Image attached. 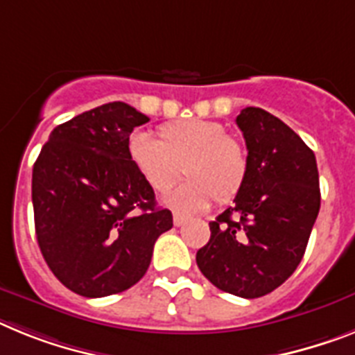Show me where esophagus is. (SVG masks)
<instances>
[{"instance_id":"esophagus-1","label":"esophagus","mask_w":355,"mask_h":355,"mask_svg":"<svg viewBox=\"0 0 355 355\" xmlns=\"http://www.w3.org/2000/svg\"><path fill=\"white\" fill-rule=\"evenodd\" d=\"M190 217L187 214H183V211H174V224L175 226H183L187 220H189Z\"/></svg>"}]
</instances>
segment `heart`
<instances>
[{
	"mask_svg": "<svg viewBox=\"0 0 355 355\" xmlns=\"http://www.w3.org/2000/svg\"><path fill=\"white\" fill-rule=\"evenodd\" d=\"M129 159L145 183L163 193L180 180L187 183L166 198L172 207L199 210L211 199L228 201L248 175V153L239 138L226 135L223 123L211 120H180L157 129V140L136 132L129 140Z\"/></svg>",
	"mask_w": 355,
	"mask_h": 355,
	"instance_id": "obj_1",
	"label": "heart"
}]
</instances>
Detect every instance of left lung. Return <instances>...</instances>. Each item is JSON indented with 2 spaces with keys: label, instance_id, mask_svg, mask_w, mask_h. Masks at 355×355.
<instances>
[{
  "label": "left lung",
  "instance_id": "obj_1",
  "mask_svg": "<svg viewBox=\"0 0 355 355\" xmlns=\"http://www.w3.org/2000/svg\"><path fill=\"white\" fill-rule=\"evenodd\" d=\"M237 125L248 147V175L233 207L210 223L196 255L217 289L259 298L282 286L304 259L320 211L314 153L280 118L242 109Z\"/></svg>",
  "mask_w": 355,
  "mask_h": 355
}]
</instances>
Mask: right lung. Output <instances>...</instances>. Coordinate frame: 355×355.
I'll use <instances>...</instances> for the list:
<instances>
[{"label": "right lung", "instance_id": "add662e5", "mask_svg": "<svg viewBox=\"0 0 355 355\" xmlns=\"http://www.w3.org/2000/svg\"><path fill=\"white\" fill-rule=\"evenodd\" d=\"M148 118L109 102L57 125L32 172L35 235L48 268L86 298L140 282L156 239L172 228L129 159V136Z\"/></svg>", "mask_w": 355, "mask_h": 355}]
</instances>
